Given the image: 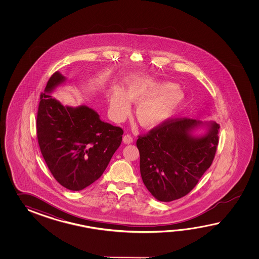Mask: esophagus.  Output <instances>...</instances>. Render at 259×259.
Wrapping results in <instances>:
<instances>
[{"mask_svg": "<svg viewBox=\"0 0 259 259\" xmlns=\"http://www.w3.org/2000/svg\"><path fill=\"white\" fill-rule=\"evenodd\" d=\"M123 143H125V144H131V143H133V139H132V136L130 134H126L123 137Z\"/></svg>", "mask_w": 259, "mask_h": 259, "instance_id": "34e87169", "label": "esophagus"}]
</instances>
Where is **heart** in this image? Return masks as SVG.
<instances>
[{"instance_id": "obj_1", "label": "heart", "mask_w": 259, "mask_h": 259, "mask_svg": "<svg viewBox=\"0 0 259 259\" xmlns=\"http://www.w3.org/2000/svg\"><path fill=\"white\" fill-rule=\"evenodd\" d=\"M139 124L144 128H154L169 121L182 110L185 95L176 84L159 81L146 76L127 78L124 90L114 86L109 100L110 115L121 121L130 113L131 104Z\"/></svg>"}]
</instances>
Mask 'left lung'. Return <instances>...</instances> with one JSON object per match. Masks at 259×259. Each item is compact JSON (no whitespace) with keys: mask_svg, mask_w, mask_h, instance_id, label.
I'll return each instance as SVG.
<instances>
[{"mask_svg":"<svg viewBox=\"0 0 259 259\" xmlns=\"http://www.w3.org/2000/svg\"><path fill=\"white\" fill-rule=\"evenodd\" d=\"M219 130L211 120L178 118L139 137L141 175L154 198L171 202L195 187L215 157Z\"/></svg>","mask_w":259,"mask_h":259,"instance_id":"obj_1","label":"left lung"}]
</instances>
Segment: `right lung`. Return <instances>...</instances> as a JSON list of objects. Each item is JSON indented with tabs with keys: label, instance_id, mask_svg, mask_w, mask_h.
<instances>
[{
	"label": "right lung",
	"instance_id": "add662e5",
	"mask_svg": "<svg viewBox=\"0 0 259 259\" xmlns=\"http://www.w3.org/2000/svg\"><path fill=\"white\" fill-rule=\"evenodd\" d=\"M66 82L55 72L40 94L37 137L55 180L70 191H81L103 175L121 144L123 131L101 120L87 105H63L50 94Z\"/></svg>",
	"mask_w": 259,
	"mask_h": 259
}]
</instances>
